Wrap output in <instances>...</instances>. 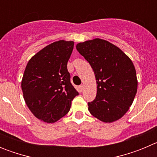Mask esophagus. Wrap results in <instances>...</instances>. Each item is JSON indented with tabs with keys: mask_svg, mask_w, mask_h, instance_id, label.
I'll list each match as a JSON object with an SVG mask.
<instances>
[{
	"mask_svg": "<svg viewBox=\"0 0 157 157\" xmlns=\"http://www.w3.org/2000/svg\"><path fill=\"white\" fill-rule=\"evenodd\" d=\"M79 90H80V91H81V92H82V91L84 90V86H83V85L79 86Z\"/></svg>",
	"mask_w": 157,
	"mask_h": 157,
	"instance_id": "34e87169",
	"label": "esophagus"
}]
</instances>
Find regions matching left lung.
<instances>
[{"label": "left lung", "mask_w": 157, "mask_h": 157, "mask_svg": "<svg viewBox=\"0 0 157 157\" xmlns=\"http://www.w3.org/2000/svg\"><path fill=\"white\" fill-rule=\"evenodd\" d=\"M97 81L96 98L88 103L91 115L104 123L120 120L129 110L138 90L135 67L120 48L100 38L77 44Z\"/></svg>", "instance_id": "1"}]
</instances>
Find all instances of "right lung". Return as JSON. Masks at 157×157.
Returning a JSON list of instances; mask_svg holds the SVG:
<instances>
[{
	"instance_id": "add662e5",
	"label": "right lung",
	"mask_w": 157,
	"mask_h": 157,
	"mask_svg": "<svg viewBox=\"0 0 157 157\" xmlns=\"http://www.w3.org/2000/svg\"><path fill=\"white\" fill-rule=\"evenodd\" d=\"M73 48L74 41H55L32 56L24 71L21 87L25 102L34 116L45 123L64 116L78 95L67 67Z\"/></svg>"
}]
</instances>
